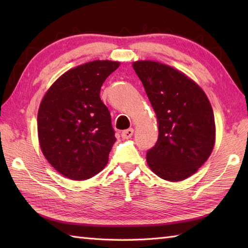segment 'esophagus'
I'll return each instance as SVG.
<instances>
[{"label": "esophagus", "instance_id": "obj_1", "mask_svg": "<svg viewBox=\"0 0 248 248\" xmlns=\"http://www.w3.org/2000/svg\"><path fill=\"white\" fill-rule=\"evenodd\" d=\"M133 133H134V130H133L132 128H130V129H128V130L123 131V132H121V136H123L124 139L128 140V139H130V138H132Z\"/></svg>", "mask_w": 248, "mask_h": 248}]
</instances>
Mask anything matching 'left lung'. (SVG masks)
Returning a JSON list of instances; mask_svg holds the SVG:
<instances>
[{
	"label": "left lung",
	"mask_w": 248,
	"mask_h": 248,
	"mask_svg": "<svg viewBox=\"0 0 248 248\" xmlns=\"http://www.w3.org/2000/svg\"><path fill=\"white\" fill-rule=\"evenodd\" d=\"M132 66L159 125V139L146 155L148 166L166 181H182L213 150L217 131L211 103L202 88L176 68L155 61H136Z\"/></svg>",
	"instance_id": "1"
}]
</instances>
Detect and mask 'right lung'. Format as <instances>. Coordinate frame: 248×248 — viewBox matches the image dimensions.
<instances>
[{"label":"right lung","instance_id":"add662e5","mask_svg":"<svg viewBox=\"0 0 248 248\" xmlns=\"http://www.w3.org/2000/svg\"><path fill=\"white\" fill-rule=\"evenodd\" d=\"M119 62L93 61L66 71L46 91L39 105L40 149L61 175L82 181L108 162L116 141L100 89Z\"/></svg>","mask_w":248,"mask_h":248}]
</instances>
